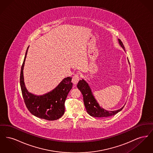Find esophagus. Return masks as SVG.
<instances>
[{"instance_id":"34e87169","label":"esophagus","mask_w":153,"mask_h":153,"mask_svg":"<svg viewBox=\"0 0 153 153\" xmlns=\"http://www.w3.org/2000/svg\"><path fill=\"white\" fill-rule=\"evenodd\" d=\"M80 79V76L78 73L74 74L72 78V82L74 84H76Z\"/></svg>"}]
</instances>
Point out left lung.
<instances>
[{
	"label": "left lung",
	"instance_id": "obj_1",
	"mask_svg": "<svg viewBox=\"0 0 153 153\" xmlns=\"http://www.w3.org/2000/svg\"><path fill=\"white\" fill-rule=\"evenodd\" d=\"M118 40H119V44L124 50V46L122 42L119 39ZM128 62H129V61H128ZM77 87L81 91V92L82 93V95L83 96V101H84L87 112L88 114L91 117H111V116L115 115V114H117V113L120 112L123 108L124 107L122 108L116 110V111H106L103 109L102 107H100V106L97 102L91 92V88L86 81H85L84 80H80L78 82Z\"/></svg>",
	"mask_w": 153,
	"mask_h": 153
}]
</instances>
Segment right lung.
<instances>
[{"label":"right lung","mask_w":153,"mask_h":153,"mask_svg":"<svg viewBox=\"0 0 153 153\" xmlns=\"http://www.w3.org/2000/svg\"><path fill=\"white\" fill-rule=\"evenodd\" d=\"M29 47L21 67L20 84L22 96L27 108L34 116L48 120H57L65 112V102L73 87L72 77L62 80L54 90L47 94L38 96L29 93L25 86L23 70Z\"/></svg>","instance_id":"1"}]
</instances>
